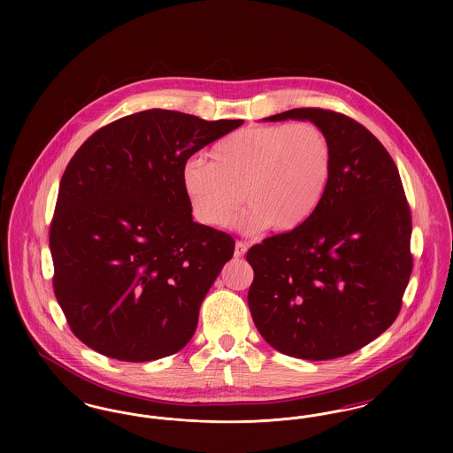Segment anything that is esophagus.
<instances>
[{
    "instance_id": "obj_1",
    "label": "esophagus",
    "mask_w": 453,
    "mask_h": 453,
    "mask_svg": "<svg viewBox=\"0 0 453 453\" xmlns=\"http://www.w3.org/2000/svg\"><path fill=\"white\" fill-rule=\"evenodd\" d=\"M246 251H248V246H246L242 241H236V248H234V258H242Z\"/></svg>"
}]
</instances>
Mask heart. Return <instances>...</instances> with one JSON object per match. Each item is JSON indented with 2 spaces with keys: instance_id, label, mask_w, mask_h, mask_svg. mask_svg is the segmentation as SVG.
<instances>
[{
  "instance_id": "heart-1",
  "label": "heart",
  "mask_w": 453,
  "mask_h": 453,
  "mask_svg": "<svg viewBox=\"0 0 453 453\" xmlns=\"http://www.w3.org/2000/svg\"><path fill=\"white\" fill-rule=\"evenodd\" d=\"M333 148L311 122L253 126L220 139L212 161L190 157L181 185L195 219L220 227L244 200L239 229L287 234L316 214L329 187Z\"/></svg>"
}]
</instances>
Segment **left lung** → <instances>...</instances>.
Listing matches in <instances>:
<instances>
[{
	"instance_id": "8db88e82",
	"label": "left lung",
	"mask_w": 453,
	"mask_h": 453,
	"mask_svg": "<svg viewBox=\"0 0 453 453\" xmlns=\"http://www.w3.org/2000/svg\"><path fill=\"white\" fill-rule=\"evenodd\" d=\"M309 120L333 148L329 187L302 227L255 244L248 292L265 342L302 360L349 355L395 321L412 272L411 212L379 139L343 113L294 108L263 120Z\"/></svg>"
}]
</instances>
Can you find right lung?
Returning a JSON list of instances; mask_svg holds the SVG:
<instances>
[{
    "label": "right lung",
    "instance_id": "obj_1",
    "mask_svg": "<svg viewBox=\"0 0 453 453\" xmlns=\"http://www.w3.org/2000/svg\"><path fill=\"white\" fill-rule=\"evenodd\" d=\"M239 126L152 108L96 130L71 157L49 233L52 285L91 349L151 362L192 340L234 239L194 222L181 168Z\"/></svg>",
    "mask_w": 453,
    "mask_h": 453
}]
</instances>
